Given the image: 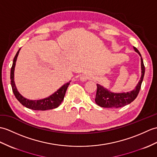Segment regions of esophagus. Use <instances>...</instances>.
Segmentation results:
<instances>
[{"mask_svg":"<svg viewBox=\"0 0 157 157\" xmlns=\"http://www.w3.org/2000/svg\"><path fill=\"white\" fill-rule=\"evenodd\" d=\"M79 79L81 80L82 82H86V81H87V79H88V77H87V76L86 75H82L80 76Z\"/></svg>","mask_w":157,"mask_h":157,"instance_id":"34e87169","label":"esophagus"}]
</instances>
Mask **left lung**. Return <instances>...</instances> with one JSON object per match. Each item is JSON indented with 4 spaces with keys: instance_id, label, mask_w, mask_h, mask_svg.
Returning a JSON list of instances; mask_svg holds the SVG:
<instances>
[{
    "instance_id": "8db88e82",
    "label": "left lung",
    "mask_w": 157,
    "mask_h": 157,
    "mask_svg": "<svg viewBox=\"0 0 157 157\" xmlns=\"http://www.w3.org/2000/svg\"><path fill=\"white\" fill-rule=\"evenodd\" d=\"M134 49L136 53L139 54L141 57V55L138 50L134 47ZM141 60V77L140 79L138 82V84L133 90L128 92L123 93H114L110 92V90L105 88L104 86L100 84H97V92L95 98L96 103L102 108H121L126 105L130 104L136 99L139 91L142 82L143 81L145 67L143 63V59L142 57Z\"/></svg>"
}]
</instances>
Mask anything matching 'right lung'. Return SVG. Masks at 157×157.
<instances>
[{
	"instance_id": "1",
	"label": "right lung",
	"mask_w": 157,
	"mask_h": 157,
	"mask_svg": "<svg viewBox=\"0 0 157 157\" xmlns=\"http://www.w3.org/2000/svg\"><path fill=\"white\" fill-rule=\"evenodd\" d=\"M20 50L21 48L18 51L16 56L14 57L11 70H10V84H11L12 86V90L14 93V95L15 96L18 101H19L22 105H23L24 106L27 108L31 109V110H52V109L57 108L61 104L62 101L63 100L65 92H66V90L69 85H70L71 81L65 83L64 85L62 86L59 90H57L56 92H55L53 94H52V95L47 98H43V99L31 100L27 99V98H25V97L22 96L19 92V91L17 90L14 80V67H15L16 61Z\"/></svg>"
}]
</instances>
